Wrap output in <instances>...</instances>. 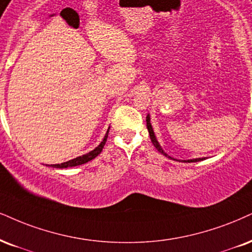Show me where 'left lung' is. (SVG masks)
Wrapping results in <instances>:
<instances>
[{"mask_svg": "<svg viewBox=\"0 0 252 252\" xmlns=\"http://www.w3.org/2000/svg\"><path fill=\"white\" fill-rule=\"evenodd\" d=\"M146 121H147V128H148V132H150V138H151V141H152V144L154 145V147L157 148L158 151L160 152V153H162L163 155H166V157H168V158H170L169 155H167L166 153H164V152L162 151V148L160 147V145H159V142L157 141V138H155V135H154V132H153V128H152V125H151V120H150V116H147L146 117ZM170 159H173V158H170ZM175 160V159H174ZM201 160H203V158H202V159H192V160H182V162H196V161H201Z\"/></svg>", "mask_w": 252, "mask_h": 252, "instance_id": "1", "label": "left lung"}]
</instances>
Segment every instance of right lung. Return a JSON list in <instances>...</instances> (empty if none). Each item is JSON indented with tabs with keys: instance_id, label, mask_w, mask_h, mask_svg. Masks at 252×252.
<instances>
[{
	"instance_id": "1",
	"label": "right lung",
	"mask_w": 252,
	"mask_h": 252,
	"mask_svg": "<svg viewBox=\"0 0 252 252\" xmlns=\"http://www.w3.org/2000/svg\"><path fill=\"white\" fill-rule=\"evenodd\" d=\"M107 135H108V131L106 133V135L104 136V140L101 141V144L99 145L98 147L95 148V150H93L92 152H90V153L85 154V155H82V157L76 158V159H73V160L66 161V162L58 163V164H51V166L52 167H56V168H67V167H76V166H79V164L89 162V161H91L92 159H94L95 157H98V154H100V152L102 151V148H104L105 142H106Z\"/></svg>"
}]
</instances>
